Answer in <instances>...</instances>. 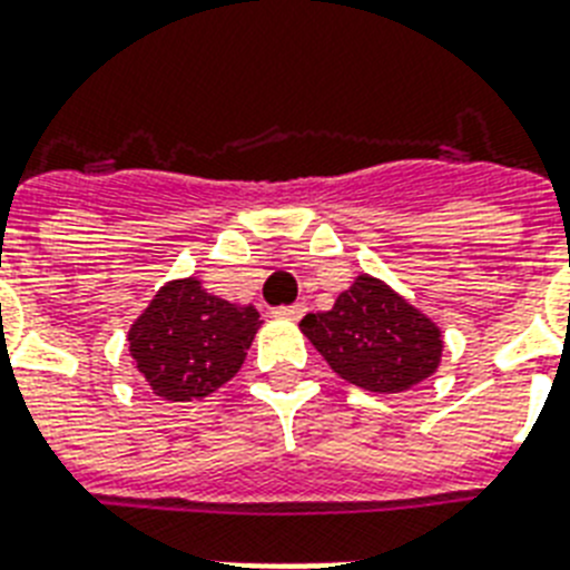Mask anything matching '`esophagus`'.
Instances as JSON below:
<instances>
[{
    "label": "esophagus",
    "mask_w": 570,
    "mask_h": 570,
    "mask_svg": "<svg viewBox=\"0 0 570 570\" xmlns=\"http://www.w3.org/2000/svg\"><path fill=\"white\" fill-rule=\"evenodd\" d=\"M276 317L282 320H299L305 314V303H294V305H282V308H276Z\"/></svg>",
    "instance_id": "esophagus-1"
}]
</instances>
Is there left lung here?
Returning <instances> with one entry per match:
<instances>
[{
  "label": "left lung",
  "mask_w": 570,
  "mask_h": 570,
  "mask_svg": "<svg viewBox=\"0 0 570 570\" xmlns=\"http://www.w3.org/2000/svg\"><path fill=\"white\" fill-rule=\"evenodd\" d=\"M299 328L343 381L370 393H404L443 361V328L370 274L355 276L328 312L305 314Z\"/></svg>",
  "instance_id": "left-lung-1"
}]
</instances>
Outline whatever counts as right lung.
<instances>
[{
	"label": "right lung",
	"mask_w": 570,
	"mask_h": 570,
	"mask_svg": "<svg viewBox=\"0 0 570 570\" xmlns=\"http://www.w3.org/2000/svg\"><path fill=\"white\" fill-rule=\"evenodd\" d=\"M262 320L253 305L209 294L197 276L166 282L127 328L136 373L166 402H191L242 370Z\"/></svg>",
	"instance_id": "add662e5"
}]
</instances>
